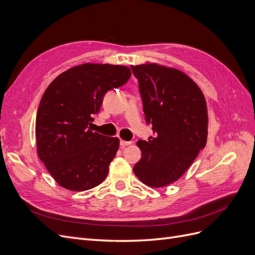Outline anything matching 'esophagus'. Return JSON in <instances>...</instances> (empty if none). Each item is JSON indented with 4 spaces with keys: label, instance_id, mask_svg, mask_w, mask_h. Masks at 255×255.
<instances>
[{
    "label": "esophagus",
    "instance_id": "obj_1",
    "mask_svg": "<svg viewBox=\"0 0 255 255\" xmlns=\"http://www.w3.org/2000/svg\"><path fill=\"white\" fill-rule=\"evenodd\" d=\"M132 143V141H126V140H120V145L121 146H127L128 144Z\"/></svg>",
    "mask_w": 255,
    "mask_h": 255
}]
</instances>
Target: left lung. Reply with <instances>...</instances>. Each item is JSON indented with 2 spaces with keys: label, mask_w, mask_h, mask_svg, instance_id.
<instances>
[{
  "label": "left lung",
  "mask_w": 255,
  "mask_h": 255,
  "mask_svg": "<svg viewBox=\"0 0 255 255\" xmlns=\"http://www.w3.org/2000/svg\"><path fill=\"white\" fill-rule=\"evenodd\" d=\"M130 69L154 134L148 141L138 140L141 158L133 170L148 186H166L180 179L206 144L205 99L197 84L176 69L156 64Z\"/></svg>",
  "instance_id": "obj_1"
}]
</instances>
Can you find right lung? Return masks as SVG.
Instances as JSON below:
<instances>
[{
	"label": "right lung",
	"instance_id": "1",
	"mask_svg": "<svg viewBox=\"0 0 255 255\" xmlns=\"http://www.w3.org/2000/svg\"><path fill=\"white\" fill-rule=\"evenodd\" d=\"M130 78L126 66L84 64L59 74L45 89L36 116L38 156L60 186L94 188L109 173L117 137L91 130L107 91Z\"/></svg>",
	"mask_w": 255,
	"mask_h": 255
}]
</instances>
